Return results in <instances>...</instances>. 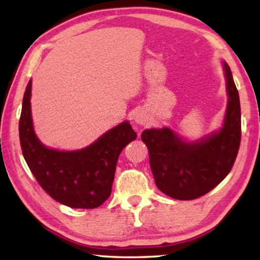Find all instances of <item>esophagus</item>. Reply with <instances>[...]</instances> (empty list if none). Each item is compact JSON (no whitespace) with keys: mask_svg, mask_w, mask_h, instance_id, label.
Returning <instances> with one entry per match:
<instances>
[{"mask_svg":"<svg viewBox=\"0 0 260 260\" xmlns=\"http://www.w3.org/2000/svg\"><path fill=\"white\" fill-rule=\"evenodd\" d=\"M135 121L138 122V124H140V125H143L144 124V120H143V118L140 116V114H136V117H135Z\"/></svg>","mask_w":260,"mask_h":260,"instance_id":"1","label":"esophagus"}]
</instances>
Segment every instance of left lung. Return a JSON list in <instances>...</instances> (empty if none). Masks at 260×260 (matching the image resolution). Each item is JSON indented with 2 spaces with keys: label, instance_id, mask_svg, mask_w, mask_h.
<instances>
[{
  "label": "left lung",
  "instance_id": "8db88e82",
  "mask_svg": "<svg viewBox=\"0 0 260 260\" xmlns=\"http://www.w3.org/2000/svg\"><path fill=\"white\" fill-rule=\"evenodd\" d=\"M225 69L228 103L225 122L218 133L196 143H187L169 128L146 129L147 144L156 186L175 200L189 201L205 195L222 181L234 165L241 143L239 91L230 67Z\"/></svg>",
  "mask_w": 260,
  "mask_h": 260
}]
</instances>
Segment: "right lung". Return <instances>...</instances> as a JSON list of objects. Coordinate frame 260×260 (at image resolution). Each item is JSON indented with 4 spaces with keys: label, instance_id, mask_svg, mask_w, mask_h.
Masks as SVG:
<instances>
[{
    "label": "right lung",
    "instance_id": "add662e5",
    "mask_svg": "<svg viewBox=\"0 0 260 260\" xmlns=\"http://www.w3.org/2000/svg\"><path fill=\"white\" fill-rule=\"evenodd\" d=\"M30 88L29 81L19 119L20 147L30 172L43 190L59 203L73 209L99 208L111 195L118 157L136 139V133L125 121L81 150L47 148L34 134Z\"/></svg>",
    "mask_w": 260,
    "mask_h": 260
}]
</instances>
